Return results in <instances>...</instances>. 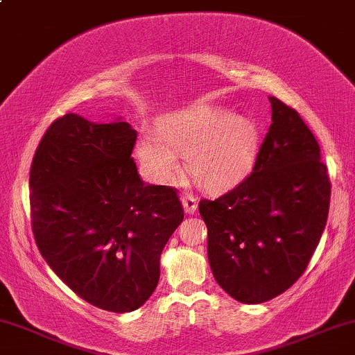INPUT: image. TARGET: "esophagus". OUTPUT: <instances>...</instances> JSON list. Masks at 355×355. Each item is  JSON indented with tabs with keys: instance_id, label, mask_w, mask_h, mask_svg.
I'll return each instance as SVG.
<instances>
[{
	"instance_id": "esophagus-1",
	"label": "esophagus",
	"mask_w": 355,
	"mask_h": 355,
	"mask_svg": "<svg viewBox=\"0 0 355 355\" xmlns=\"http://www.w3.org/2000/svg\"><path fill=\"white\" fill-rule=\"evenodd\" d=\"M182 205H183V210H185V213H189V215H193L196 208H198V202H196L193 195H183Z\"/></svg>"
}]
</instances>
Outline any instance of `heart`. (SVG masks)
I'll return each instance as SVG.
<instances>
[{
    "label": "heart",
    "instance_id": "heart-1",
    "mask_svg": "<svg viewBox=\"0 0 355 355\" xmlns=\"http://www.w3.org/2000/svg\"><path fill=\"white\" fill-rule=\"evenodd\" d=\"M258 148V127L248 117L208 104L168 114L157 132H144L135 152L153 182L168 183L185 155L191 178L208 191L236 185L250 172Z\"/></svg>",
    "mask_w": 355,
    "mask_h": 355
}]
</instances>
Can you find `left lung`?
<instances>
[{
    "label": "left lung",
    "mask_w": 355,
    "mask_h": 355,
    "mask_svg": "<svg viewBox=\"0 0 355 355\" xmlns=\"http://www.w3.org/2000/svg\"><path fill=\"white\" fill-rule=\"evenodd\" d=\"M253 172L202 200L208 263L233 300L259 304L300 279L326 228L331 182L321 148L296 110L276 97Z\"/></svg>",
    "instance_id": "8db88e82"
}]
</instances>
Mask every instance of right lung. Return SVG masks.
Masks as SVG:
<instances>
[{
	"mask_svg": "<svg viewBox=\"0 0 355 355\" xmlns=\"http://www.w3.org/2000/svg\"><path fill=\"white\" fill-rule=\"evenodd\" d=\"M137 132L66 114L51 123L29 173L34 240L78 296L110 313L155 291L160 254L183 220L177 191L145 185L130 159Z\"/></svg>",
	"mask_w": 355,
	"mask_h": 355,
	"instance_id": "add662e5",
	"label": "right lung"
}]
</instances>
